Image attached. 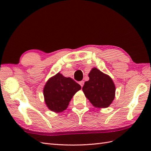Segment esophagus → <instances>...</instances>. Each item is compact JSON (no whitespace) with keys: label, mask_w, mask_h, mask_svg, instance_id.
Returning a JSON list of instances; mask_svg holds the SVG:
<instances>
[{"label":"esophagus","mask_w":151,"mask_h":151,"mask_svg":"<svg viewBox=\"0 0 151 151\" xmlns=\"http://www.w3.org/2000/svg\"><path fill=\"white\" fill-rule=\"evenodd\" d=\"M79 84H80V85L81 86V87H83V86H84V81H81L79 82Z\"/></svg>","instance_id":"34e87169"}]
</instances>
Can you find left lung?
<instances>
[{
    "label": "left lung",
    "instance_id": "1",
    "mask_svg": "<svg viewBox=\"0 0 151 151\" xmlns=\"http://www.w3.org/2000/svg\"><path fill=\"white\" fill-rule=\"evenodd\" d=\"M88 76L89 80L82 88L86 98L95 107H108L115 98V87L112 79L95 67Z\"/></svg>",
    "mask_w": 151,
    "mask_h": 151
}]
</instances>
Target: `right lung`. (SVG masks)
Returning <instances> with one entry per match:
<instances>
[{
	"instance_id": "add662e5",
	"label": "right lung",
	"mask_w": 151,
	"mask_h": 151,
	"mask_svg": "<svg viewBox=\"0 0 151 151\" xmlns=\"http://www.w3.org/2000/svg\"><path fill=\"white\" fill-rule=\"evenodd\" d=\"M81 86L71 78H66L60 73L49 78L43 89L45 102L49 110L61 112L66 110L73 95Z\"/></svg>"
}]
</instances>
